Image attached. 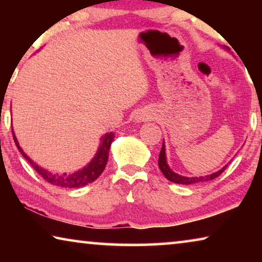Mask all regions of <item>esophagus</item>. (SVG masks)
I'll return each mask as SVG.
<instances>
[{
	"label": "esophagus",
	"instance_id": "1",
	"mask_svg": "<svg viewBox=\"0 0 262 262\" xmlns=\"http://www.w3.org/2000/svg\"><path fill=\"white\" fill-rule=\"evenodd\" d=\"M136 119H137V121H143V120H144V117H143V116L137 117V118H136Z\"/></svg>",
	"mask_w": 262,
	"mask_h": 262
}]
</instances>
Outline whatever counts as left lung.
Listing matches in <instances>:
<instances>
[{"mask_svg":"<svg viewBox=\"0 0 262 262\" xmlns=\"http://www.w3.org/2000/svg\"><path fill=\"white\" fill-rule=\"evenodd\" d=\"M159 167L161 171H162V174L166 177L168 180L174 182V184H180V185H192V184H198V182H205V181H210V180H213V179H216L217 177H220V175L223 173L225 170V168L228 167L224 166L222 169H220L216 173H212L210 175H205V177H192V178H188V177H182V175H179L173 171L168 166L167 163V159H166V146H164V142L162 143V149H161V152H160V156H159Z\"/></svg>","mask_w":262,"mask_h":262,"instance_id":"1","label":"left lung"}]
</instances>
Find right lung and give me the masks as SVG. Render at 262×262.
Masks as SVG:
<instances>
[{"label":"right lung","instance_id":"add662e5","mask_svg":"<svg viewBox=\"0 0 262 262\" xmlns=\"http://www.w3.org/2000/svg\"><path fill=\"white\" fill-rule=\"evenodd\" d=\"M12 132H13L14 142H15V144L17 146V149H19V151L21 152V155L28 161V163H30L35 170H37V173L39 175H41V177L44 178L46 181L50 182L51 185L59 186V187H64V188L83 187V186L95 181L96 179L101 175L103 169H105L107 161H108V152L111 149V144H112L114 139L113 132H107V134H105L101 137L98 151H96L95 156L93 157V160L87 164V166L82 168V169H78L77 171H74V173L71 174H67V173L58 174V173H52V171L46 170L40 166H38L35 162H33V161H32L30 157L24 152V150L21 149L13 128H12Z\"/></svg>","mask_w":262,"mask_h":262}]
</instances>
